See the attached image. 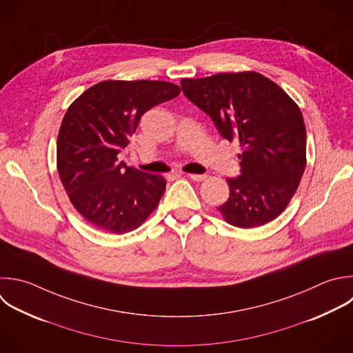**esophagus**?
<instances>
[{"instance_id":"esophagus-1","label":"esophagus","mask_w":353,"mask_h":353,"mask_svg":"<svg viewBox=\"0 0 353 353\" xmlns=\"http://www.w3.org/2000/svg\"><path fill=\"white\" fill-rule=\"evenodd\" d=\"M188 178H190L192 181H196V182H201L207 178V175H197V174H186Z\"/></svg>"}]
</instances>
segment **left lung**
<instances>
[{"label": "left lung", "mask_w": 353, "mask_h": 353, "mask_svg": "<svg viewBox=\"0 0 353 353\" xmlns=\"http://www.w3.org/2000/svg\"><path fill=\"white\" fill-rule=\"evenodd\" d=\"M185 97L211 117L221 137L240 142V175L228 178L226 222L250 229L277 218L294 196L306 164V130L299 108L255 72L183 79Z\"/></svg>", "instance_id": "8db88e82"}]
</instances>
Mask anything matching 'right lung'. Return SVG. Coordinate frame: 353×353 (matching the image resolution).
Returning <instances> with one entry per match:
<instances>
[{
  "instance_id": "right-lung-1",
  "label": "right lung",
  "mask_w": 353,
  "mask_h": 353,
  "mask_svg": "<svg viewBox=\"0 0 353 353\" xmlns=\"http://www.w3.org/2000/svg\"><path fill=\"white\" fill-rule=\"evenodd\" d=\"M165 81H102L68 109L58 135V172L74 208L95 228L123 234L154 211L165 179L146 174L117 154L130 143L141 117L176 98Z\"/></svg>"
}]
</instances>
